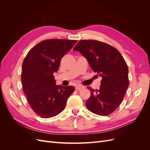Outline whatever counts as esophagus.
I'll list each match as a JSON object with an SVG mask.
<instances>
[{
	"label": "esophagus",
	"mask_w": 150,
	"mask_h": 150,
	"mask_svg": "<svg viewBox=\"0 0 150 150\" xmlns=\"http://www.w3.org/2000/svg\"><path fill=\"white\" fill-rule=\"evenodd\" d=\"M76 90H78V91H80L81 89H83V88H84V87L83 86H80V85H78V86H76Z\"/></svg>",
	"instance_id": "1"
}]
</instances>
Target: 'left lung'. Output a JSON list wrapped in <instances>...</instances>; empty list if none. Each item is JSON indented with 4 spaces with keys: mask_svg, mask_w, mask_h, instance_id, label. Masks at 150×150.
Masks as SVG:
<instances>
[{
    "mask_svg": "<svg viewBox=\"0 0 150 150\" xmlns=\"http://www.w3.org/2000/svg\"><path fill=\"white\" fill-rule=\"evenodd\" d=\"M73 50L86 57L94 72L102 77L99 89L87 87L91 96L86 107L94 114L111 115L120 105L129 84L123 57L111 45L95 40H81Z\"/></svg>",
    "mask_w": 150,
    "mask_h": 150,
    "instance_id": "1",
    "label": "left lung"
}]
</instances>
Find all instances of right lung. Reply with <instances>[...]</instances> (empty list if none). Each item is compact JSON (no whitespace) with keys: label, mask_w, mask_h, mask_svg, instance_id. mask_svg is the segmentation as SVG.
<instances>
[{"label":"right lung","mask_w":150,"mask_h":150,"mask_svg":"<svg viewBox=\"0 0 150 150\" xmlns=\"http://www.w3.org/2000/svg\"><path fill=\"white\" fill-rule=\"evenodd\" d=\"M76 40L46 39L32 48L22 63L21 80L27 100L33 110L44 118L54 117L66 107L74 86L56 85L57 72L62 57Z\"/></svg>","instance_id":"add662e5"}]
</instances>
